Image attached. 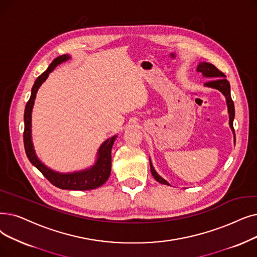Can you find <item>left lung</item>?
Masks as SVG:
<instances>
[{"label":"left lung","instance_id":"left-lung-1","mask_svg":"<svg viewBox=\"0 0 257 257\" xmlns=\"http://www.w3.org/2000/svg\"><path fill=\"white\" fill-rule=\"evenodd\" d=\"M197 71L202 72L206 77H213V80H211L210 82H207L205 85L208 87H211V88L218 89V90L226 96L229 118H230L229 124H230L231 129L233 130L234 138H235V131H234V128H233V119H234V115H235V110H234V103L231 98L230 84L226 79V75L220 70H218L214 65H212L210 63H206V62L199 63V65L197 67ZM150 170H151L153 177L155 178V181H158L159 183L164 184V185H169V183H167V181H165L161 175L156 173V171L154 170L153 166L151 164V161H150Z\"/></svg>","mask_w":257,"mask_h":257}]
</instances>
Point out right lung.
<instances>
[{"label":"right lung","mask_w":257,"mask_h":257,"mask_svg":"<svg viewBox=\"0 0 257 257\" xmlns=\"http://www.w3.org/2000/svg\"><path fill=\"white\" fill-rule=\"evenodd\" d=\"M68 59V54L60 55L57 59H54L53 62L49 65L47 70L45 72H43L36 80L35 85H33L31 89L30 98L25 107V128L23 135L24 147L26 155L30 163L55 187H58L60 189H66V190H91V189H95L105 184L111 173V148L113 146L116 136L107 140L102 144V146L99 147L97 152V161L90 169L68 174H62L59 172L52 171L51 169L47 168L45 165H43L37 158L31 142V111L33 104H35V98L38 92V89L43 84V82H45L48 74L55 68V67Z\"/></svg>","instance_id":"obj_1"}]
</instances>
